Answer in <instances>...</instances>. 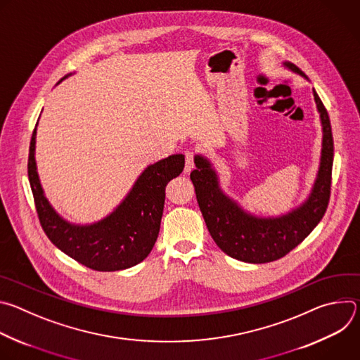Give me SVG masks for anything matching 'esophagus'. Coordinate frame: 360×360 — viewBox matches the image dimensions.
<instances>
[{
  "label": "esophagus",
  "mask_w": 360,
  "mask_h": 360,
  "mask_svg": "<svg viewBox=\"0 0 360 360\" xmlns=\"http://www.w3.org/2000/svg\"><path fill=\"white\" fill-rule=\"evenodd\" d=\"M195 155H196V150H193V149L185 150V172L192 171V168L195 165Z\"/></svg>",
  "instance_id": "34e87169"
}]
</instances>
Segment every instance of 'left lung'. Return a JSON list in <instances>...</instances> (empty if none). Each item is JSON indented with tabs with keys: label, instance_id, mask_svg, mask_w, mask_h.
I'll use <instances>...</instances> for the list:
<instances>
[{
	"label": "left lung",
	"instance_id": "8db88e82",
	"mask_svg": "<svg viewBox=\"0 0 360 360\" xmlns=\"http://www.w3.org/2000/svg\"><path fill=\"white\" fill-rule=\"evenodd\" d=\"M290 71L307 78L295 64L283 63ZM322 121V155L314 188L300 207L276 218H261L245 212L226 196L211 162L195 157L196 169L191 172L199 210L215 243L231 258L248 264H266L283 258L296 248L323 218L332 184L333 136L328 111L314 89Z\"/></svg>",
	"mask_w": 360,
	"mask_h": 360
}]
</instances>
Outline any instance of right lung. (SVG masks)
<instances>
[{
	"label": "right lung",
	"instance_id": "obj_1",
	"mask_svg": "<svg viewBox=\"0 0 360 360\" xmlns=\"http://www.w3.org/2000/svg\"><path fill=\"white\" fill-rule=\"evenodd\" d=\"M35 134L37 125L30 143L28 179L48 239L81 265L99 272L122 271L142 262L160 233L165 188L184 171L182 153L149 165L107 218L91 225H75L63 219L44 195L35 164Z\"/></svg>",
	"mask_w": 360,
	"mask_h": 360
}]
</instances>
